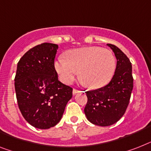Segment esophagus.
I'll list each match as a JSON object with an SVG mask.
<instances>
[{
    "label": "esophagus",
    "mask_w": 151,
    "mask_h": 151,
    "mask_svg": "<svg viewBox=\"0 0 151 151\" xmlns=\"http://www.w3.org/2000/svg\"><path fill=\"white\" fill-rule=\"evenodd\" d=\"M80 92H84V91H82V90H78V89H74L73 90V95H76V94H77L78 93H80Z\"/></svg>",
    "instance_id": "34e87169"
}]
</instances>
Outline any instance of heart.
I'll return each instance as SVG.
<instances>
[{
	"label": "heart",
	"mask_w": 151,
	"mask_h": 151,
	"mask_svg": "<svg viewBox=\"0 0 151 151\" xmlns=\"http://www.w3.org/2000/svg\"><path fill=\"white\" fill-rule=\"evenodd\" d=\"M66 58L59 57L55 62L60 79L65 84L73 83L80 72V78L85 84L91 89H99L106 86L115 73V56L101 47L72 49L66 52Z\"/></svg>",
	"instance_id": "b5f03b06"
}]
</instances>
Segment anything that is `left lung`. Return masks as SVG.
Masks as SVG:
<instances>
[{"instance_id":"1","label":"left lung","mask_w":151,"mask_h":151,"mask_svg":"<svg viewBox=\"0 0 151 151\" xmlns=\"http://www.w3.org/2000/svg\"><path fill=\"white\" fill-rule=\"evenodd\" d=\"M107 45L117 59L115 73L106 86L86 92L88 100L84 109L88 120L101 127L113 125L124 115L134 87L132 65L128 57L114 45Z\"/></svg>"}]
</instances>
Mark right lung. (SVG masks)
Listing matches in <instances>:
<instances>
[{"instance_id": "1", "label": "right lung", "mask_w": 151, "mask_h": 151, "mask_svg": "<svg viewBox=\"0 0 151 151\" xmlns=\"http://www.w3.org/2000/svg\"><path fill=\"white\" fill-rule=\"evenodd\" d=\"M58 45L42 43L22 56L14 78L17 105L28 123L48 129L62 119L73 88L58 81L55 68Z\"/></svg>"}]
</instances>
